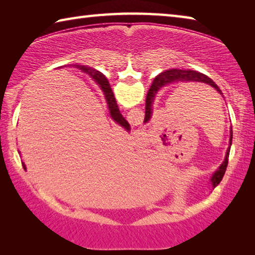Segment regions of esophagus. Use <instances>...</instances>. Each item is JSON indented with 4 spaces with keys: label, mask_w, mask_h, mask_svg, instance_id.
<instances>
[{
    "label": "esophagus",
    "mask_w": 255,
    "mask_h": 255,
    "mask_svg": "<svg viewBox=\"0 0 255 255\" xmlns=\"http://www.w3.org/2000/svg\"><path fill=\"white\" fill-rule=\"evenodd\" d=\"M136 132V134H135V135H137V136H141V137H143V136H145V135H143V133H144V132H137V130H136V131H135ZM133 133H134V132H133Z\"/></svg>",
    "instance_id": "esophagus-1"
}]
</instances>
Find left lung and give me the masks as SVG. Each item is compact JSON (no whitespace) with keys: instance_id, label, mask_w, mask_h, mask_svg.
Wrapping results in <instances>:
<instances>
[{"instance_id":"left-lung-1","label":"left lung","mask_w":255,"mask_h":255,"mask_svg":"<svg viewBox=\"0 0 255 255\" xmlns=\"http://www.w3.org/2000/svg\"><path fill=\"white\" fill-rule=\"evenodd\" d=\"M185 83V82H200V83H205L210 85L211 88H214L216 91H217L221 96H223V93L221 91V89L218 88L217 84H215V82L202 73H199L197 71H190V70H167L162 72L161 74L157 75L155 77V80L153 82L152 86H150L148 90L147 96H146V108H145V119L144 123H148L150 118H152V114H153V102L155 96H156L157 92L161 90L163 86L169 85L171 83ZM232 138H233V130L231 127L230 130V146L226 150V155L225 158H224L223 163L221 164V166L218 167L217 171L211 175L210 178V182H211V187L216 188L221 182L224 174H225L227 164H228V156H230V149H231V145H232Z\"/></svg>"}]
</instances>
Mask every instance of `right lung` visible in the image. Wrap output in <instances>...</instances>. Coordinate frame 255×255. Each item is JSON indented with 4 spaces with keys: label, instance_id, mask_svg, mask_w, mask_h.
I'll use <instances>...</instances> for the list:
<instances>
[{
    "label": "right lung",
    "instance_id": "obj_1",
    "mask_svg": "<svg viewBox=\"0 0 255 255\" xmlns=\"http://www.w3.org/2000/svg\"><path fill=\"white\" fill-rule=\"evenodd\" d=\"M75 67L79 68V70H81V71H83L84 73H86V74L91 76V79L94 82H96V83L99 86H100V89L102 90V92H103V96H105V98H106L108 109H109V115H110L111 119L114 120L115 123H117L118 125H120L122 127H124L127 131L130 130V126H129L128 122L123 117V115L120 114L119 108L117 106V102H116V99H115V96H114V92H112L111 86L109 84V81L107 80V77L103 75L101 72L94 70V68H90V67L82 66V65H75ZM22 166L24 167V170H25V165H24L23 162H22Z\"/></svg>",
    "mask_w": 255,
    "mask_h": 255
}]
</instances>
